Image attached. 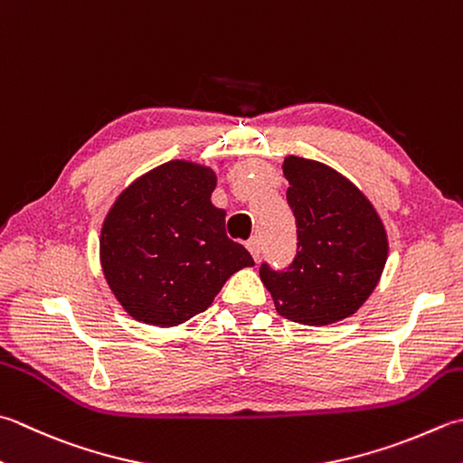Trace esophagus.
I'll use <instances>...</instances> for the list:
<instances>
[{
  "instance_id": "1",
  "label": "esophagus",
  "mask_w": 463,
  "mask_h": 463,
  "mask_svg": "<svg viewBox=\"0 0 463 463\" xmlns=\"http://www.w3.org/2000/svg\"><path fill=\"white\" fill-rule=\"evenodd\" d=\"M247 249H249V252L252 255V259L259 260V257H260V241H259V237H250L247 241Z\"/></svg>"
}]
</instances>
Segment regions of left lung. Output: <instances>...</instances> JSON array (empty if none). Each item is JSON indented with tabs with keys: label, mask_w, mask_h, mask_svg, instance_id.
I'll return each mask as SVG.
<instances>
[{
	"label": "left lung",
	"mask_w": 463,
	"mask_h": 463,
	"mask_svg": "<svg viewBox=\"0 0 463 463\" xmlns=\"http://www.w3.org/2000/svg\"><path fill=\"white\" fill-rule=\"evenodd\" d=\"M283 172L297 255L285 270L262 262V285L285 319L315 327L347 319L382 279L385 226L367 196L323 162L287 156Z\"/></svg>",
	"instance_id": "1"
}]
</instances>
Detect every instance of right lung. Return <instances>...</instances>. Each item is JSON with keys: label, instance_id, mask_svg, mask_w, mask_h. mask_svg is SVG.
Returning a JSON list of instances; mask_svg holds the SVG:
<instances>
[{"label": "right lung", "instance_id": "1", "mask_svg": "<svg viewBox=\"0 0 463 463\" xmlns=\"http://www.w3.org/2000/svg\"><path fill=\"white\" fill-rule=\"evenodd\" d=\"M213 168L170 160L116 198L99 234L106 283L136 321L176 327L206 311L226 279L255 260L226 237L211 203Z\"/></svg>", "mask_w": 463, "mask_h": 463}]
</instances>
